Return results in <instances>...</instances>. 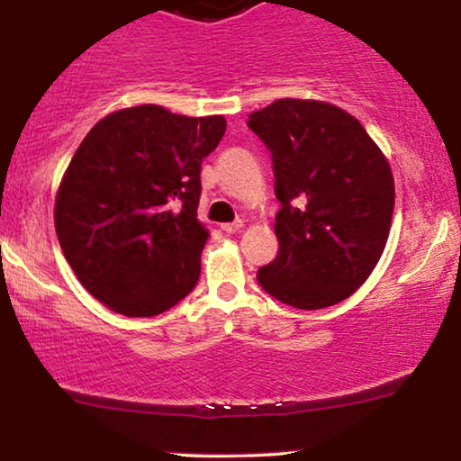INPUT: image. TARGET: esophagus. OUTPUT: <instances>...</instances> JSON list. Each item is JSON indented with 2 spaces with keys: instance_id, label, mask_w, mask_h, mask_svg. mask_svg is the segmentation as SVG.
I'll return each mask as SVG.
<instances>
[{
  "instance_id": "1",
  "label": "esophagus",
  "mask_w": 461,
  "mask_h": 461,
  "mask_svg": "<svg viewBox=\"0 0 461 461\" xmlns=\"http://www.w3.org/2000/svg\"><path fill=\"white\" fill-rule=\"evenodd\" d=\"M242 227V221L240 219H236L234 223H225V225H221V230L225 231V234H234V231H238Z\"/></svg>"
}]
</instances>
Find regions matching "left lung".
<instances>
[{
  "label": "left lung",
  "mask_w": 461,
  "mask_h": 461,
  "mask_svg": "<svg viewBox=\"0 0 461 461\" xmlns=\"http://www.w3.org/2000/svg\"><path fill=\"white\" fill-rule=\"evenodd\" d=\"M273 158L277 258L258 271L271 297L299 310L340 303L382 258L394 210L390 164L345 110L277 99L249 114Z\"/></svg>",
  "instance_id": "left-lung-1"
}]
</instances>
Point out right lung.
<instances>
[{"instance_id": "obj_1", "label": "right lung", "mask_w": 461, "mask_h": 461, "mask_svg": "<svg viewBox=\"0 0 461 461\" xmlns=\"http://www.w3.org/2000/svg\"><path fill=\"white\" fill-rule=\"evenodd\" d=\"M223 116L136 105L99 121L56 197V234L76 277L125 316H156L199 282L208 231L197 221L201 162Z\"/></svg>"}]
</instances>
